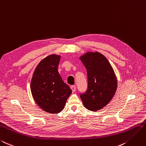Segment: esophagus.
Masks as SVG:
<instances>
[{"label": "esophagus", "mask_w": 146, "mask_h": 146, "mask_svg": "<svg viewBox=\"0 0 146 146\" xmlns=\"http://www.w3.org/2000/svg\"><path fill=\"white\" fill-rule=\"evenodd\" d=\"M70 88H71L72 92L74 93V92H76V86H75V85H72V86H70Z\"/></svg>", "instance_id": "esophagus-1"}]
</instances>
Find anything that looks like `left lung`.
<instances>
[{
  "label": "left lung",
  "instance_id": "obj_1",
  "mask_svg": "<svg viewBox=\"0 0 146 146\" xmlns=\"http://www.w3.org/2000/svg\"><path fill=\"white\" fill-rule=\"evenodd\" d=\"M80 59L88 77L87 90L80 94V98L86 109L99 111L111 101L116 92L115 74L107 58L100 53L87 52Z\"/></svg>",
  "mask_w": 146,
  "mask_h": 146
}]
</instances>
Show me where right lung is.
Listing matches in <instances>:
<instances>
[{
	"instance_id": "add662e5",
	"label": "right lung",
	"mask_w": 146,
	"mask_h": 146,
	"mask_svg": "<svg viewBox=\"0 0 146 146\" xmlns=\"http://www.w3.org/2000/svg\"><path fill=\"white\" fill-rule=\"evenodd\" d=\"M60 56L51 54L39 62L31 82V90L35 102L44 111L57 113L64 109L72 93L58 71Z\"/></svg>"
}]
</instances>
